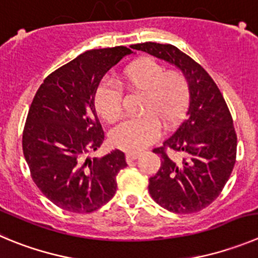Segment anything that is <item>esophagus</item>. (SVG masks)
Wrapping results in <instances>:
<instances>
[{
	"instance_id": "1",
	"label": "esophagus",
	"mask_w": 258,
	"mask_h": 258,
	"mask_svg": "<svg viewBox=\"0 0 258 258\" xmlns=\"http://www.w3.org/2000/svg\"><path fill=\"white\" fill-rule=\"evenodd\" d=\"M139 158V153H127L126 154V160L127 163H132L134 160Z\"/></svg>"
}]
</instances>
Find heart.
<instances>
[{"instance_id": "obj_1", "label": "heart", "mask_w": 258, "mask_h": 258, "mask_svg": "<svg viewBox=\"0 0 258 258\" xmlns=\"http://www.w3.org/2000/svg\"><path fill=\"white\" fill-rule=\"evenodd\" d=\"M119 85L130 93L141 94V118L130 119L113 130L110 143L123 151H140L160 136V123L165 128L175 126L183 118L191 96L188 79L177 69L143 57L126 66ZM96 113L108 123H114L123 113V94L110 85H102L94 96Z\"/></svg>"}]
</instances>
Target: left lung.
<instances>
[{
	"label": "left lung",
	"mask_w": 258,
	"mask_h": 258,
	"mask_svg": "<svg viewBox=\"0 0 258 258\" xmlns=\"http://www.w3.org/2000/svg\"><path fill=\"white\" fill-rule=\"evenodd\" d=\"M175 64L188 79L191 96L187 117L162 146L154 149L162 164L149 179L156 204L177 214L197 213L218 199L237 158V134L223 94L201 64L172 44L131 45ZM184 156L174 159L169 151Z\"/></svg>",
	"instance_id": "left-lung-1"
}]
</instances>
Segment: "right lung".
I'll use <instances>...</instances> for the list:
<instances>
[{
    "label": "right lung",
    "instance_id": "right-lung-1",
    "mask_svg": "<svg viewBox=\"0 0 258 258\" xmlns=\"http://www.w3.org/2000/svg\"><path fill=\"white\" fill-rule=\"evenodd\" d=\"M132 53L127 47L91 49L49 74L37 90L23 131V151L34 183L71 213H93L115 194L127 167L121 150L89 158L104 141L94 96L108 70Z\"/></svg>",
    "mask_w": 258,
    "mask_h": 258
}]
</instances>
